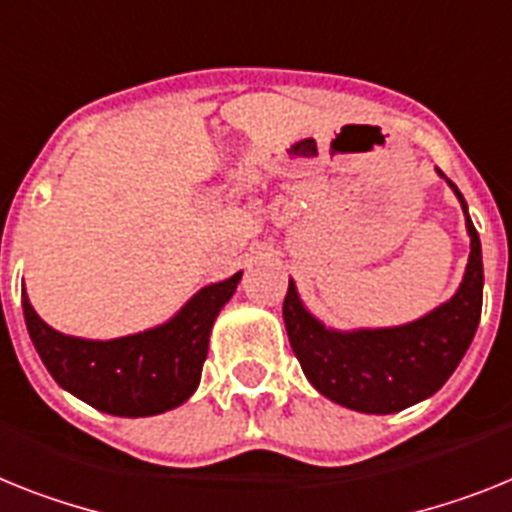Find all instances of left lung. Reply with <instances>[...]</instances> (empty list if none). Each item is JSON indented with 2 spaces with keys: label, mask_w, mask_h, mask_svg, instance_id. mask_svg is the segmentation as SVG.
<instances>
[{
  "label": "left lung",
  "mask_w": 512,
  "mask_h": 512,
  "mask_svg": "<svg viewBox=\"0 0 512 512\" xmlns=\"http://www.w3.org/2000/svg\"><path fill=\"white\" fill-rule=\"evenodd\" d=\"M442 174V171H440ZM445 176V174H442ZM466 213L471 236L466 276L450 302L401 328L336 333L309 315L294 281L283 299V322L307 380L325 398L364 414H395L424 401L448 382L474 341L482 317V242L466 200L448 179Z\"/></svg>",
  "instance_id": "8db88e82"
}]
</instances>
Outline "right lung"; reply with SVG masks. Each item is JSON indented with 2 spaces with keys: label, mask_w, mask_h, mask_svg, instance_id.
<instances>
[{
  "label": "right lung",
  "mask_w": 512,
  "mask_h": 512,
  "mask_svg": "<svg viewBox=\"0 0 512 512\" xmlns=\"http://www.w3.org/2000/svg\"><path fill=\"white\" fill-rule=\"evenodd\" d=\"M242 273L197 291L161 328L114 341H85L49 328L23 291L30 341L49 375L93 409L114 416H153L195 393L208 356L210 328Z\"/></svg>",
  "instance_id": "add662e5"
}]
</instances>
